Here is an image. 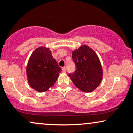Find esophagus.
<instances>
[{"label":"esophagus","instance_id":"34e87169","mask_svg":"<svg viewBox=\"0 0 133 133\" xmlns=\"http://www.w3.org/2000/svg\"><path fill=\"white\" fill-rule=\"evenodd\" d=\"M62 71H63V72H66V67H65V66L63 67V68H62Z\"/></svg>","mask_w":133,"mask_h":133}]
</instances>
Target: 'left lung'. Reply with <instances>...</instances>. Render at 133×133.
I'll return each mask as SVG.
<instances>
[{
  "label": "left lung",
  "instance_id": "left-lung-1",
  "mask_svg": "<svg viewBox=\"0 0 133 133\" xmlns=\"http://www.w3.org/2000/svg\"><path fill=\"white\" fill-rule=\"evenodd\" d=\"M75 70L68 74L75 86L85 92H92L101 83L103 70L98 56L87 45L72 52Z\"/></svg>",
  "mask_w": 133,
  "mask_h": 133
}]
</instances>
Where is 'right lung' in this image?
Segmentation results:
<instances>
[{
    "mask_svg": "<svg viewBox=\"0 0 133 133\" xmlns=\"http://www.w3.org/2000/svg\"><path fill=\"white\" fill-rule=\"evenodd\" d=\"M61 68L51 55L49 49L40 47L28 60L26 74L28 83L34 89L42 92L55 84Z\"/></svg>",
    "mask_w": 133,
    "mask_h": 133,
    "instance_id": "add662e5",
    "label": "right lung"
}]
</instances>
